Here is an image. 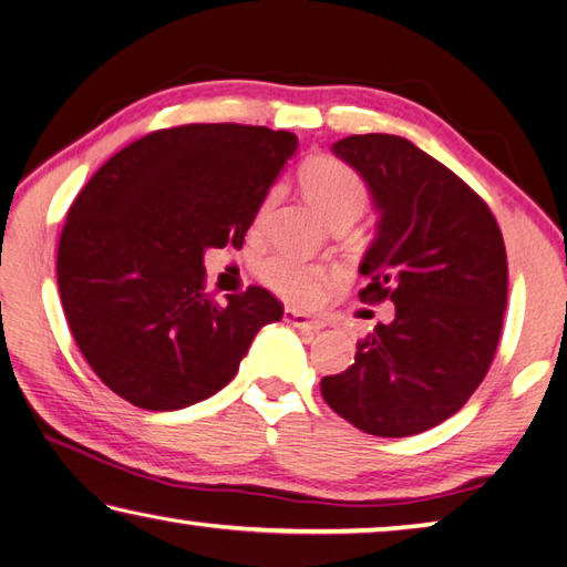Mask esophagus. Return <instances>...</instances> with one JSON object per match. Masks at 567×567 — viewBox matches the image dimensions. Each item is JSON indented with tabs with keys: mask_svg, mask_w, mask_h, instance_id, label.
<instances>
[{
	"mask_svg": "<svg viewBox=\"0 0 567 567\" xmlns=\"http://www.w3.org/2000/svg\"><path fill=\"white\" fill-rule=\"evenodd\" d=\"M285 321H287V324H292L297 329H305V331H319L321 327H324L321 321L307 317L302 312H297V309H285Z\"/></svg>",
	"mask_w": 567,
	"mask_h": 567,
	"instance_id": "esophagus-1",
	"label": "esophagus"
}]
</instances>
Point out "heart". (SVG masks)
Returning a JSON list of instances; mask_svg holds the SVG:
<instances>
[{
    "instance_id": "1",
    "label": "heart",
    "mask_w": 567,
    "mask_h": 567,
    "mask_svg": "<svg viewBox=\"0 0 567 567\" xmlns=\"http://www.w3.org/2000/svg\"><path fill=\"white\" fill-rule=\"evenodd\" d=\"M299 186L321 216L329 224L339 220H353L369 206V186L363 176L337 157H312L299 166ZM275 188L262 196V202L255 210V226L265 224L270 208L275 204ZM260 280L272 292L285 297L287 302L299 307H315L324 299L331 285L339 282V272L317 265L299 262L290 255H270L260 265Z\"/></svg>"
}]
</instances>
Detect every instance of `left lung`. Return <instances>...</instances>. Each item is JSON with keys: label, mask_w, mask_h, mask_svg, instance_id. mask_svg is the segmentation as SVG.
Returning <instances> with one entry per match:
<instances>
[{"label": "left lung", "mask_w": 567, "mask_h": 567, "mask_svg": "<svg viewBox=\"0 0 567 567\" xmlns=\"http://www.w3.org/2000/svg\"><path fill=\"white\" fill-rule=\"evenodd\" d=\"M334 152L381 210L359 297L395 315L357 343L347 371L321 379V395L369 435H417L457 413L494 361L508 292L502 228L470 184L405 137L351 135Z\"/></svg>", "instance_id": "8db88e82"}]
</instances>
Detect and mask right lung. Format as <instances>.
Instances as JSON below:
<instances>
[{
    "label": "right lung",
    "instance_id": "obj_1",
    "mask_svg": "<svg viewBox=\"0 0 567 567\" xmlns=\"http://www.w3.org/2000/svg\"><path fill=\"white\" fill-rule=\"evenodd\" d=\"M295 150L285 130L194 122L127 144L81 188L55 275L78 349L110 391L144 410L206 401L282 319L258 285L214 302L204 250L243 246Z\"/></svg>",
    "mask_w": 567,
    "mask_h": 567
}]
</instances>
